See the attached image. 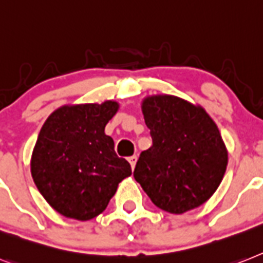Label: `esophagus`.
Listing matches in <instances>:
<instances>
[{
	"mask_svg": "<svg viewBox=\"0 0 263 263\" xmlns=\"http://www.w3.org/2000/svg\"><path fill=\"white\" fill-rule=\"evenodd\" d=\"M127 160H129V162H130V165H132V168H134V166H136V162H137V156L134 155V156H130L129 158H127Z\"/></svg>",
	"mask_w": 263,
	"mask_h": 263,
	"instance_id": "34e87169",
	"label": "esophagus"
}]
</instances>
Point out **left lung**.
Listing matches in <instances>:
<instances>
[{
    "instance_id": "left-lung-1",
    "label": "left lung",
    "mask_w": 263,
    "mask_h": 263,
    "mask_svg": "<svg viewBox=\"0 0 263 263\" xmlns=\"http://www.w3.org/2000/svg\"><path fill=\"white\" fill-rule=\"evenodd\" d=\"M152 146L140 155L134 179L156 207L184 214L210 199L227 168V151L204 108L172 95L142 103Z\"/></svg>"
}]
</instances>
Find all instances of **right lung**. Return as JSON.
Segmentation results:
<instances>
[{"mask_svg": "<svg viewBox=\"0 0 263 263\" xmlns=\"http://www.w3.org/2000/svg\"><path fill=\"white\" fill-rule=\"evenodd\" d=\"M118 103L63 106L45 121L34 145L30 172L40 194L67 218L90 220L105 211L118 184L132 175L105 126Z\"/></svg>", "mask_w": 263, "mask_h": 263, "instance_id": "right-lung-1", "label": "right lung"}]
</instances>
